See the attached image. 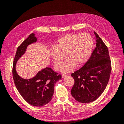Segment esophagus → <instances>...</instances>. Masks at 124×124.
Instances as JSON below:
<instances>
[{
	"label": "esophagus",
	"mask_w": 124,
	"mask_h": 124,
	"mask_svg": "<svg viewBox=\"0 0 124 124\" xmlns=\"http://www.w3.org/2000/svg\"><path fill=\"white\" fill-rule=\"evenodd\" d=\"M67 75L63 74H62V78H65L67 77Z\"/></svg>",
	"instance_id": "1"
}]
</instances>
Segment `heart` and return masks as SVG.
I'll return each mask as SVG.
<instances>
[{"instance_id": "b5f03b06", "label": "heart", "mask_w": 124, "mask_h": 124, "mask_svg": "<svg viewBox=\"0 0 124 124\" xmlns=\"http://www.w3.org/2000/svg\"><path fill=\"white\" fill-rule=\"evenodd\" d=\"M93 41L88 33H70L60 38L51 50V55L56 69H59L62 62L61 71L69 72L76 68L84 66L92 54Z\"/></svg>"}]
</instances>
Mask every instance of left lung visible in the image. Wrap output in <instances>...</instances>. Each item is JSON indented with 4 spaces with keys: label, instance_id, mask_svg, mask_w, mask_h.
Wrapping results in <instances>:
<instances>
[{
    "label": "left lung",
    "instance_id": "left-lung-1",
    "mask_svg": "<svg viewBox=\"0 0 124 124\" xmlns=\"http://www.w3.org/2000/svg\"><path fill=\"white\" fill-rule=\"evenodd\" d=\"M96 47L85 64L71 76L74 80L71 89L72 97L78 102H93L102 94L109 81L111 62L108 51L99 36L95 31Z\"/></svg>",
    "mask_w": 124,
    "mask_h": 124
}]
</instances>
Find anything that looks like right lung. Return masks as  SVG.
<instances>
[{
	"mask_svg": "<svg viewBox=\"0 0 124 124\" xmlns=\"http://www.w3.org/2000/svg\"><path fill=\"white\" fill-rule=\"evenodd\" d=\"M37 41V38L32 33L17 47L13 61L12 74L15 85L24 99L33 106L42 107L52 100L55 84L61 79L62 75L46 67L40 71L33 78L24 79L18 76L16 69L17 61L25 53L28 46Z\"/></svg>",
	"mask_w": 124,
	"mask_h": 124,
	"instance_id": "obj_1",
	"label": "right lung"
}]
</instances>
